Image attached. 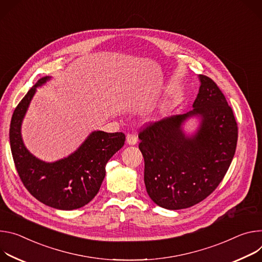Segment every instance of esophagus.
I'll list each match as a JSON object with an SVG mask.
<instances>
[{"label":"esophagus","mask_w":262,"mask_h":262,"mask_svg":"<svg viewBox=\"0 0 262 262\" xmlns=\"http://www.w3.org/2000/svg\"><path fill=\"white\" fill-rule=\"evenodd\" d=\"M126 140H127V143L131 144V146H134V144H136V142H137V136L134 133H129L127 135V139Z\"/></svg>","instance_id":"esophagus-1"}]
</instances>
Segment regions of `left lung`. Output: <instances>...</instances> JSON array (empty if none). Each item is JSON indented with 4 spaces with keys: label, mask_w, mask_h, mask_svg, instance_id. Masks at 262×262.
Listing matches in <instances>:
<instances>
[{
    "label": "left lung",
    "mask_w": 262,
    "mask_h": 262,
    "mask_svg": "<svg viewBox=\"0 0 262 262\" xmlns=\"http://www.w3.org/2000/svg\"><path fill=\"white\" fill-rule=\"evenodd\" d=\"M193 109L143 128L138 137L144 159V184L160 207L178 210L206 199L219 186L234 157L238 128L216 83L200 75ZM199 115L200 127L187 137L181 126Z\"/></svg>",
    "instance_id": "left-lung-1"
}]
</instances>
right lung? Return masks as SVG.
<instances>
[{"label":"right lung","mask_w":262,"mask_h":262,"mask_svg":"<svg viewBox=\"0 0 262 262\" xmlns=\"http://www.w3.org/2000/svg\"><path fill=\"white\" fill-rule=\"evenodd\" d=\"M49 79H39L16 106L10 123V148L17 173L28 191L45 205L73 210L96 196L105 178V166L124 146L126 136L123 132L95 131L67 158L49 163L33 156L23 142L20 126L37 86Z\"/></svg>","instance_id":"obj_1"}]
</instances>
